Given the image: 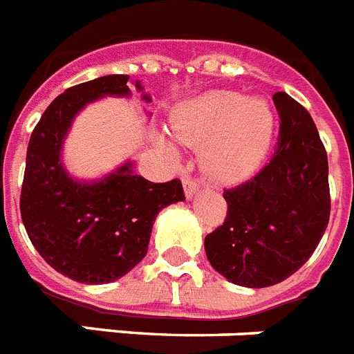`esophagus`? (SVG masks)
<instances>
[{
  "label": "esophagus",
  "mask_w": 354,
  "mask_h": 354,
  "mask_svg": "<svg viewBox=\"0 0 354 354\" xmlns=\"http://www.w3.org/2000/svg\"><path fill=\"white\" fill-rule=\"evenodd\" d=\"M198 189H200V182L194 180L192 176H189V174H185V176H183V191H185L187 198H192Z\"/></svg>",
  "instance_id": "esophagus-1"
}]
</instances>
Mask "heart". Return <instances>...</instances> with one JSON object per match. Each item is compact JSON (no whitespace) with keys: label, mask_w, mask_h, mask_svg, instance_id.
<instances>
[{"label":"heart","mask_w":354,"mask_h":354,"mask_svg":"<svg viewBox=\"0 0 354 354\" xmlns=\"http://www.w3.org/2000/svg\"><path fill=\"white\" fill-rule=\"evenodd\" d=\"M178 142L203 147V169L219 182L248 176L266 153L273 115L261 99L245 100L236 91H210L180 104L171 117ZM169 154L174 149L160 142Z\"/></svg>","instance_id":"heart-1"}]
</instances>
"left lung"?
I'll return each mask as SVG.
<instances>
[{
  "mask_svg": "<svg viewBox=\"0 0 354 354\" xmlns=\"http://www.w3.org/2000/svg\"><path fill=\"white\" fill-rule=\"evenodd\" d=\"M281 127L268 163L225 189L227 218L205 237L210 264L230 283H283L310 259L328 227V154L313 118L284 91L273 95Z\"/></svg>",
  "mask_w": 354,
  "mask_h": 354,
  "instance_id": "obj_1",
  "label": "left lung"
}]
</instances>
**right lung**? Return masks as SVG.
I'll list each match as a JSON object with an SVG mask.
<instances>
[{"label": "right lung", "mask_w": 354, "mask_h": 354, "mask_svg": "<svg viewBox=\"0 0 354 354\" xmlns=\"http://www.w3.org/2000/svg\"><path fill=\"white\" fill-rule=\"evenodd\" d=\"M127 81L106 75L68 88L52 100L28 142L21 219L41 257L77 283H111L131 272L147 254L156 214L185 200L178 178L149 182L131 163L93 183L75 182L62 169V140L73 117L104 95H127Z\"/></svg>", "instance_id": "obj_1"}]
</instances>
